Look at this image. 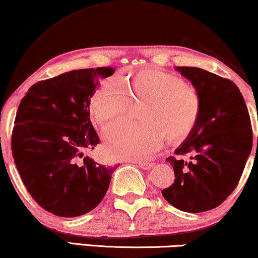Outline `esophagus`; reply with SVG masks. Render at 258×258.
Wrapping results in <instances>:
<instances>
[{"instance_id": "1", "label": "esophagus", "mask_w": 258, "mask_h": 258, "mask_svg": "<svg viewBox=\"0 0 258 258\" xmlns=\"http://www.w3.org/2000/svg\"><path fill=\"white\" fill-rule=\"evenodd\" d=\"M132 163L139 164V167L144 169V170H149V169L153 168L154 165V163H151L149 161H132Z\"/></svg>"}]
</instances>
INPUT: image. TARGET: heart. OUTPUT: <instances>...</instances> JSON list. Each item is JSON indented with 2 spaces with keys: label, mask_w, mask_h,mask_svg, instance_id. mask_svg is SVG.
<instances>
[{
  "label": "heart",
  "mask_w": 258,
  "mask_h": 258,
  "mask_svg": "<svg viewBox=\"0 0 258 258\" xmlns=\"http://www.w3.org/2000/svg\"><path fill=\"white\" fill-rule=\"evenodd\" d=\"M144 101L141 123H124L107 134L105 147L115 158L146 157L168 142L179 143L190 135L200 116L197 91L177 76L157 69H144L105 83L90 98L89 110L101 130H107L124 117L129 104Z\"/></svg>",
  "instance_id": "b5f03b06"
}]
</instances>
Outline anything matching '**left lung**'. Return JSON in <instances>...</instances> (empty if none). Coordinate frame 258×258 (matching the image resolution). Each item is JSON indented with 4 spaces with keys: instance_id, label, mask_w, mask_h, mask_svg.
<instances>
[{
    "instance_id": "obj_1",
    "label": "left lung",
    "mask_w": 258,
    "mask_h": 258,
    "mask_svg": "<svg viewBox=\"0 0 258 258\" xmlns=\"http://www.w3.org/2000/svg\"><path fill=\"white\" fill-rule=\"evenodd\" d=\"M195 88L201 110L195 128L169 157L175 182L162 190L172 207L202 213L220 206L237 185L252 148L248 108L230 80L195 67H176Z\"/></svg>"
}]
</instances>
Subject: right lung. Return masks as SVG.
<instances>
[{
	"mask_svg": "<svg viewBox=\"0 0 258 258\" xmlns=\"http://www.w3.org/2000/svg\"><path fill=\"white\" fill-rule=\"evenodd\" d=\"M114 73L111 67L73 70L34 84L21 101L14 162L31 197L49 213L81 216L107 192L115 167L83 155L100 142L90 122V98Z\"/></svg>",
	"mask_w": 258,
	"mask_h": 258,
	"instance_id": "right-lung-1",
	"label": "right lung"
}]
</instances>
